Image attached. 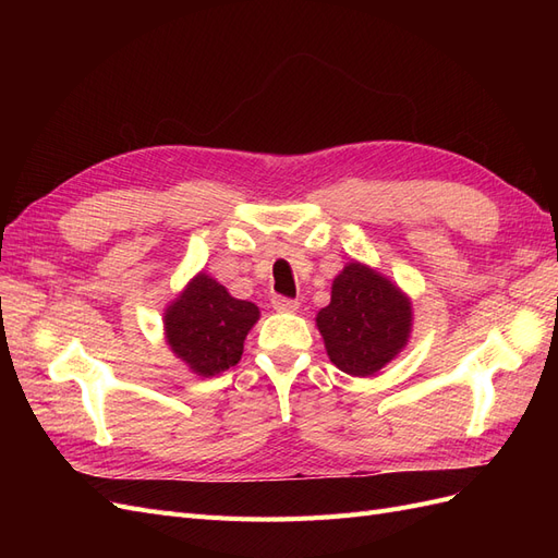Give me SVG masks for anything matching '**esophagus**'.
Returning <instances> with one entry per match:
<instances>
[{"instance_id": "34e87169", "label": "esophagus", "mask_w": 558, "mask_h": 558, "mask_svg": "<svg viewBox=\"0 0 558 558\" xmlns=\"http://www.w3.org/2000/svg\"><path fill=\"white\" fill-rule=\"evenodd\" d=\"M272 307L277 312H298L300 310V302L291 300V298H283V295H275L272 298Z\"/></svg>"}]
</instances>
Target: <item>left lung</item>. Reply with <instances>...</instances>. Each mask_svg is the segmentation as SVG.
<instances>
[{
    "label": "left lung",
    "mask_w": 558,
    "mask_h": 558,
    "mask_svg": "<svg viewBox=\"0 0 558 558\" xmlns=\"http://www.w3.org/2000/svg\"><path fill=\"white\" fill-rule=\"evenodd\" d=\"M330 361L353 377H369L410 342L412 302L377 269L359 260L332 281L330 305L316 314Z\"/></svg>",
    "instance_id": "left-lung-1"
}]
</instances>
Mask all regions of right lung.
Masks as SVG:
<instances>
[{
	"mask_svg": "<svg viewBox=\"0 0 558 558\" xmlns=\"http://www.w3.org/2000/svg\"><path fill=\"white\" fill-rule=\"evenodd\" d=\"M260 310L238 300L209 275H195L165 310V337L174 356L199 377H214L238 365L244 340Z\"/></svg>",
	"mask_w": 558,
	"mask_h": 558,
	"instance_id": "add662e5",
	"label": "right lung"
}]
</instances>
